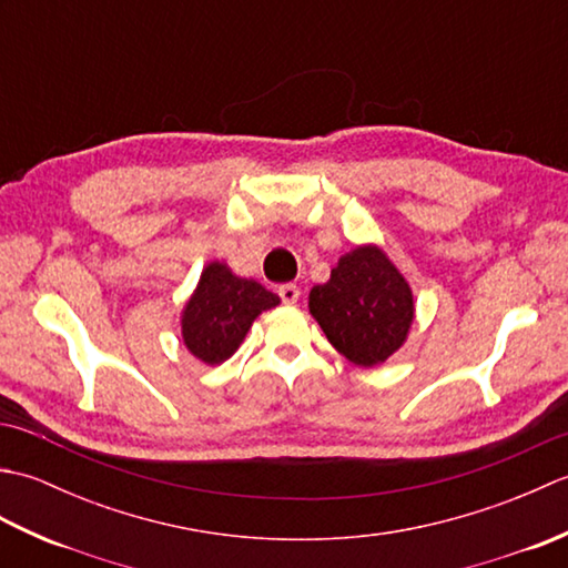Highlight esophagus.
I'll return each instance as SVG.
<instances>
[{"instance_id": "34e87169", "label": "esophagus", "mask_w": 568, "mask_h": 568, "mask_svg": "<svg viewBox=\"0 0 568 568\" xmlns=\"http://www.w3.org/2000/svg\"><path fill=\"white\" fill-rule=\"evenodd\" d=\"M277 295H281L285 305H295L300 300V287L295 283H285V285L277 287Z\"/></svg>"}]
</instances>
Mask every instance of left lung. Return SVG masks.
Returning <instances> with one entry per match:
<instances>
[{
    "label": "left lung",
    "instance_id": "obj_1",
    "mask_svg": "<svg viewBox=\"0 0 568 568\" xmlns=\"http://www.w3.org/2000/svg\"><path fill=\"white\" fill-rule=\"evenodd\" d=\"M310 312L329 344L356 366H378L407 339L413 291L378 246H358L310 293Z\"/></svg>",
    "mask_w": 568,
    "mask_h": 568
}]
</instances>
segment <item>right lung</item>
<instances>
[{
    "label": "right lung",
    "instance_id": "1",
    "mask_svg": "<svg viewBox=\"0 0 568 568\" xmlns=\"http://www.w3.org/2000/svg\"><path fill=\"white\" fill-rule=\"evenodd\" d=\"M277 303L281 297L261 283L234 275L220 261L210 263L180 320L187 352L207 366L222 364L244 342L253 320Z\"/></svg>",
    "mask_w": 568,
    "mask_h": 568
}]
</instances>
